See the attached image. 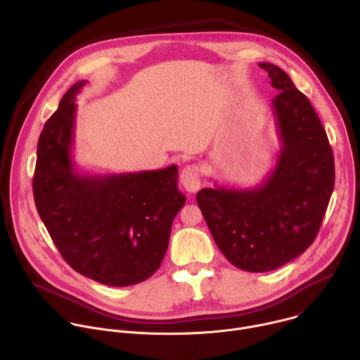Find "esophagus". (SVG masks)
Wrapping results in <instances>:
<instances>
[{"label":"esophagus","mask_w":360,"mask_h":360,"mask_svg":"<svg viewBox=\"0 0 360 360\" xmlns=\"http://www.w3.org/2000/svg\"><path fill=\"white\" fill-rule=\"evenodd\" d=\"M181 185L188 192H196L200 186V169L196 165H189L181 172Z\"/></svg>","instance_id":"esophagus-1"}]
</instances>
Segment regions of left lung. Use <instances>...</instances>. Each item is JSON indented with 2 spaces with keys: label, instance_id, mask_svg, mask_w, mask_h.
<instances>
[{
  "label": "left lung",
  "instance_id": "obj_1",
  "mask_svg": "<svg viewBox=\"0 0 360 360\" xmlns=\"http://www.w3.org/2000/svg\"><path fill=\"white\" fill-rule=\"evenodd\" d=\"M278 89L272 99L281 152L266 179L252 189L215 185L198 207L225 258L246 272H269L315 240L335 186L333 152L306 98L279 67L261 63Z\"/></svg>",
  "mask_w": 360,
  "mask_h": 360
}]
</instances>
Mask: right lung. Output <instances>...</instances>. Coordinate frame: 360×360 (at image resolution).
<instances>
[{"label":"right lung","instance_id":"1","mask_svg":"<svg viewBox=\"0 0 360 360\" xmlns=\"http://www.w3.org/2000/svg\"><path fill=\"white\" fill-rule=\"evenodd\" d=\"M85 84H74L44 125L34 200L49 236L74 271L102 285L129 286L160 269L172 221L186 198L178 189L176 165L110 175L75 171V96Z\"/></svg>","mask_w":360,"mask_h":360}]
</instances>
